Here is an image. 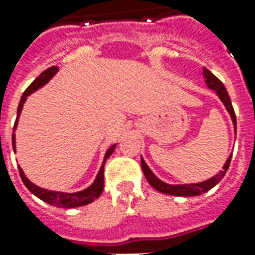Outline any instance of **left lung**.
<instances>
[{
  "mask_svg": "<svg viewBox=\"0 0 255 255\" xmlns=\"http://www.w3.org/2000/svg\"><path fill=\"white\" fill-rule=\"evenodd\" d=\"M203 75H205V82L208 84L209 89L214 90L217 95L220 97V100L223 101V104L227 108V111L230 112L231 119H232V122H234V126H236V116H235V111H234V108H232V104H231V98L228 93H227V90H225L224 84L221 83V80L214 76L213 73L210 72L209 69H203ZM231 157L232 154L230 155V158L227 160L225 162L224 168H223V171L217 173L216 176H213L212 179H209L206 182L202 183H197V184H183V186H171V184H166V183L161 182L158 177L154 176V173L150 171L149 166L146 165V162L143 161V158H140V164H142V169H143V173L146 179H147V182L150 183V186L151 187H154L157 191L164 192V194H169V195H175V197H194V195H201L203 192L209 191L210 188H213L217 183L224 177V175L228 171V168H230L231 164Z\"/></svg>",
  "mask_w": 255,
  "mask_h": 255,
  "instance_id": "1",
  "label": "left lung"
}]
</instances>
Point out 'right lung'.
I'll use <instances>...</instances> for the list:
<instances>
[{
	"instance_id": "1",
	"label": "right lung",
	"mask_w": 255,
	"mask_h": 255,
	"mask_svg": "<svg viewBox=\"0 0 255 255\" xmlns=\"http://www.w3.org/2000/svg\"><path fill=\"white\" fill-rule=\"evenodd\" d=\"M57 72V67H50L47 68L46 71H43V72L38 76V78L32 82V83L27 87L23 95H21V100L19 102V108H17V117H16V123H14L13 126V131L16 129V126H17V119H19L20 113H21V109H23V105H24V101L27 100V97L32 93V91H36V90L42 87L43 84H46L49 82V79L52 78L54 73ZM12 144H13V150L16 149V146H14V132L12 133ZM115 147H116V144H113L111 149L106 151L105 154V160L102 162V166H101L100 172H98V175L95 177L94 183L90 186L89 188H86L83 191H79V192H73V194H67V192H56V191H49V190H45V188H41L35 186V184H32V183L24 176V172L21 171L19 168L20 172V177H21V180L24 183V186L28 190H30L34 195L42 199L43 202L49 203V205H53V206H56V208H64V209H69V208H78V206H83V205H87V203L93 202L94 199L100 197L102 191H104V166H105L106 158L108 157H111V154L115 151Z\"/></svg>"
}]
</instances>
